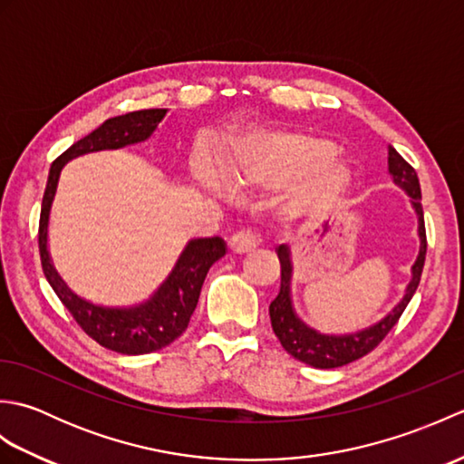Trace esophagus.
Here are the masks:
<instances>
[{
	"label": "esophagus",
	"mask_w": 464,
	"mask_h": 464,
	"mask_svg": "<svg viewBox=\"0 0 464 464\" xmlns=\"http://www.w3.org/2000/svg\"><path fill=\"white\" fill-rule=\"evenodd\" d=\"M257 245H259L257 235H255L253 231H245V229L235 233L229 241V247L235 253H249L257 247Z\"/></svg>",
	"instance_id": "esophagus-1"
}]
</instances>
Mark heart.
<instances>
[{"label": "heart", "instance_id": "heart-1", "mask_svg": "<svg viewBox=\"0 0 464 464\" xmlns=\"http://www.w3.org/2000/svg\"><path fill=\"white\" fill-rule=\"evenodd\" d=\"M337 141L317 131L273 130L247 137L223 163V181L233 191H277L289 185L285 209L309 215L329 209L349 191L353 171ZM205 189L223 193L211 169L197 173Z\"/></svg>", "mask_w": 464, "mask_h": 464}]
</instances>
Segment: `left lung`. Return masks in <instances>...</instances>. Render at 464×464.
Listing matches in <instances>:
<instances>
[{
    "label": "left lung",
    "mask_w": 464,
    "mask_h": 464,
    "mask_svg": "<svg viewBox=\"0 0 464 464\" xmlns=\"http://www.w3.org/2000/svg\"><path fill=\"white\" fill-rule=\"evenodd\" d=\"M389 151V175L392 183L399 189L405 191L411 197V205L417 215V235H419V255L415 263L411 267V279L405 287V293L399 299V303L392 307L387 314H382L381 319L371 323L369 327H362L359 331L349 333H321L319 329L311 327L304 323L293 304V253L289 243H281L277 249L279 261H281V287L277 297H275L269 304L271 314V327L281 341L283 349L295 359L311 364L314 369H334L343 367L364 357L369 351H372L377 344L387 337V333L395 327L402 311L407 309L409 301L415 295L422 265H425L427 255V235H425V219H422V205H420V185L417 171L402 160L397 153L395 147H387Z\"/></svg>",
    "instance_id": "left-lung-1"
}]
</instances>
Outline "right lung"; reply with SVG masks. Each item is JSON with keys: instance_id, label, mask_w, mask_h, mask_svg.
Here are the masks:
<instances>
[{"instance_id": "obj_1", "label": "right lung", "mask_w": 464, "mask_h": 464, "mask_svg": "<svg viewBox=\"0 0 464 464\" xmlns=\"http://www.w3.org/2000/svg\"><path fill=\"white\" fill-rule=\"evenodd\" d=\"M169 110H141L103 121L95 131L73 143L49 167L39 215V255L47 283L77 324L105 349L123 354H147L171 344L189 324L211 265L227 253L221 237L189 239L173 269L150 297L133 304H100L69 289L49 253V217L63 167L77 157L113 151L151 140Z\"/></svg>"}]
</instances>
